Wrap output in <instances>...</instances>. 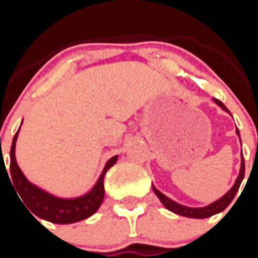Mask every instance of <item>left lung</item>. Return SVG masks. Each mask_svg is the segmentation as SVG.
Masks as SVG:
<instances>
[{
	"label": "left lung",
	"mask_w": 258,
	"mask_h": 258,
	"mask_svg": "<svg viewBox=\"0 0 258 258\" xmlns=\"http://www.w3.org/2000/svg\"><path fill=\"white\" fill-rule=\"evenodd\" d=\"M213 101L216 102V103H217L218 106L223 109V111H226V112L230 113V111L226 108V106H225L222 102L218 101V99H216V98H213ZM236 134H238L239 138H240V134H239L238 129H236ZM244 172H245L244 159H243V155H241L240 172H239L238 178H236L234 186H232V187L230 188V190L227 191V192L225 194L222 198H220V199L216 200V202L211 203L209 206L202 207V208H191V207H186V206H182V204H178V203L174 202V200H172V199H169L168 197H165L163 192H160V191L155 187L154 184H152V190H154V192L156 194V197L160 199V202L163 203V206L165 207L168 211L173 212V213H175V214H179V216H184V217L208 218V217H211V216H213V214H217V213H220V212L225 211V209L229 207V204L232 202V199L235 198L236 192H238L239 187H240L241 181H243V178H244Z\"/></svg>",
	"instance_id": "8db88e82"
}]
</instances>
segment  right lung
Returning <instances> with one entry per match:
<instances>
[{
  "mask_svg": "<svg viewBox=\"0 0 258 258\" xmlns=\"http://www.w3.org/2000/svg\"><path fill=\"white\" fill-rule=\"evenodd\" d=\"M19 129H18L17 134L14 136L13 145H11L10 173H8V175L11 174L10 182L13 181L11 184H14V187L19 194V197L22 198L23 203L27 204L28 209L32 212V216L35 214L41 220L49 221L52 223H60V225L79 222V221H83L93 216L103 202L104 175L111 166L115 165L118 157L117 155L107 161L97 183L89 192H86L83 197L71 198V199L58 198L29 182L20 170L17 159H15V145H17Z\"/></svg>",
  "mask_w": 258,
  "mask_h": 258,
  "instance_id": "right-lung-1",
  "label": "right lung"
}]
</instances>
